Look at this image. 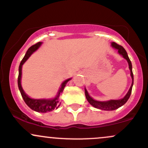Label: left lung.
Listing matches in <instances>:
<instances>
[{
	"label": "left lung",
	"mask_w": 148,
	"mask_h": 148,
	"mask_svg": "<svg viewBox=\"0 0 148 148\" xmlns=\"http://www.w3.org/2000/svg\"><path fill=\"white\" fill-rule=\"evenodd\" d=\"M111 46L113 48L117 49L119 53V54L123 56L124 58L126 59L127 62H128L129 68L130 69L131 76H132V86H131L128 92L127 93L126 95L124 97L123 99H117V100L111 99V100H109V101H97V100L93 99L89 95L87 90L85 88V95H86V99H87L88 102L90 103L92 106H94L95 108H99V109H101V110H103V111H113V110L117 109V108H120V106H123V105L127 102V100L129 99V98H130L131 93H132V87H133V84H134V75H133V72H132V62H131L130 58H129L128 55H127V51H125V49L122 47V46L118 45V44L115 43V42H112Z\"/></svg>",
	"instance_id": "8db88e82"
}]
</instances>
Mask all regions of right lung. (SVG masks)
<instances>
[{
  "label": "right lung",
  "mask_w": 148,
  "mask_h": 148,
  "mask_svg": "<svg viewBox=\"0 0 148 148\" xmlns=\"http://www.w3.org/2000/svg\"><path fill=\"white\" fill-rule=\"evenodd\" d=\"M42 45V42H38V43L35 44L30 47L29 49L27 51L26 53L23 57V58L22 59L21 63H20L19 67H18V87L19 89L20 92L23 97V100L28 105V106L31 108L33 111L39 112V113H47V112L52 111L53 110L57 109L59 106H60V103H59V97L60 95L62 92L64 87H65L66 84L68 82L69 80L71 79H68L64 81L59 89L58 92L57 93V95L53 98V99H31L25 93V92L23 91V88L21 87V70H22V65L23 63L28 59L31 54L33 52H35L39 47H40V45Z\"/></svg>",
  "instance_id": "1"
}]
</instances>
